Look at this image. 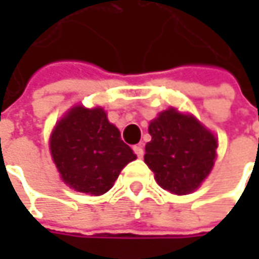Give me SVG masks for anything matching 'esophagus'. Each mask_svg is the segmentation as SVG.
<instances>
[{"instance_id": "1", "label": "esophagus", "mask_w": 259, "mask_h": 259, "mask_svg": "<svg viewBox=\"0 0 259 259\" xmlns=\"http://www.w3.org/2000/svg\"><path fill=\"white\" fill-rule=\"evenodd\" d=\"M134 153L137 154L138 158H143V155H144V148H143V145H134Z\"/></svg>"}]
</instances>
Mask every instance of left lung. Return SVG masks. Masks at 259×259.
<instances>
[{
    "label": "left lung",
    "instance_id": "obj_1",
    "mask_svg": "<svg viewBox=\"0 0 259 259\" xmlns=\"http://www.w3.org/2000/svg\"><path fill=\"white\" fill-rule=\"evenodd\" d=\"M151 141L145 145L144 161L155 180L173 194L197 189L210 173L218 141L193 116L164 111L148 126Z\"/></svg>",
    "mask_w": 259,
    "mask_h": 259
}]
</instances>
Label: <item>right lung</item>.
<instances>
[{"label": "right lung", "instance_id": "add662e5", "mask_svg": "<svg viewBox=\"0 0 259 259\" xmlns=\"http://www.w3.org/2000/svg\"><path fill=\"white\" fill-rule=\"evenodd\" d=\"M50 151L63 182L92 196L106 193L121 170L137 158L102 108H72L56 125Z\"/></svg>", "mask_w": 259, "mask_h": 259}]
</instances>
